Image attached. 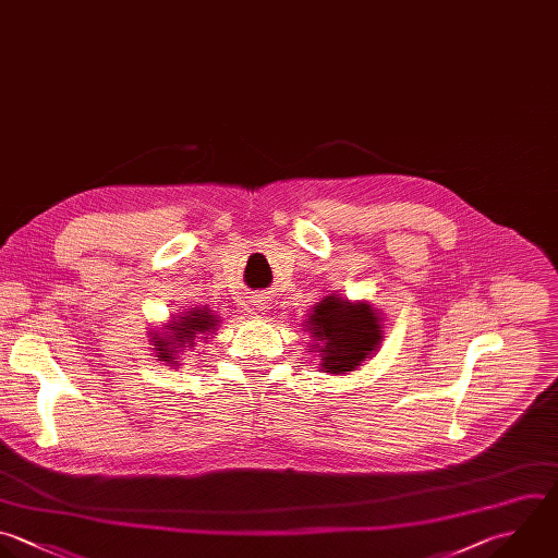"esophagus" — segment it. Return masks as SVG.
<instances>
[{"label": "esophagus", "mask_w": 558, "mask_h": 558, "mask_svg": "<svg viewBox=\"0 0 558 558\" xmlns=\"http://www.w3.org/2000/svg\"><path fill=\"white\" fill-rule=\"evenodd\" d=\"M253 305H255V310H257V312H266V310H268V301H266V296L255 299V301H253Z\"/></svg>", "instance_id": "esophagus-1"}]
</instances>
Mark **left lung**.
I'll return each mask as SVG.
<instances>
[{
    "instance_id": "1",
    "label": "left lung",
    "mask_w": 558,
    "mask_h": 558,
    "mask_svg": "<svg viewBox=\"0 0 558 558\" xmlns=\"http://www.w3.org/2000/svg\"><path fill=\"white\" fill-rule=\"evenodd\" d=\"M307 329L323 340L320 360L325 373L353 371L381 338V327L371 305H353L336 296H327L314 307Z\"/></svg>"
}]
</instances>
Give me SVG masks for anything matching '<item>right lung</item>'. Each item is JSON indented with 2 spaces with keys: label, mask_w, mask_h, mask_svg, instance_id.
I'll list each match as a JSON object with an SVG mask.
<instances>
[{
  "label": "right lung",
  "mask_w": 558,
  "mask_h": 558,
  "mask_svg": "<svg viewBox=\"0 0 558 558\" xmlns=\"http://www.w3.org/2000/svg\"><path fill=\"white\" fill-rule=\"evenodd\" d=\"M218 325V320H216V316L209 312V310H194V312H190L187 316H183L179 323H174V327H172V331H174V336H170V338H161V340H157V351L161 353L159 357H163L166 362H172L174 357V351L179 349V347H185L187 342L192 344V340H194V336L196 333H205V331H209V329H214Z\"/></svg>",
  "instance_id": "obj_1"
}]
</instances>
